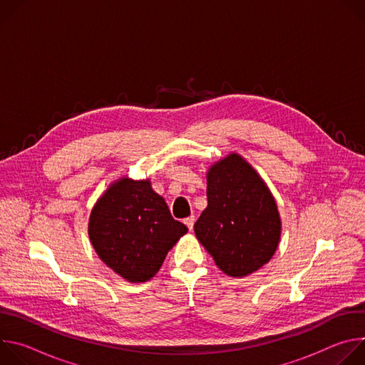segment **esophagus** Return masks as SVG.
<instances>
[{
    "label": "esophagus",
    "mask_w": 365,
    "mask_h": 365,
    "mask_svg": "<svg viewBox=\"0 0 365 365\" xmlns=\"http://www.w3.org/2000/svg\"><path fill=\"white\" fill-rule=\"evenodd\" d=\"M185 224H186V227L192 231L193 230V224H195V217L193 215H190V217H187V218H185V221H183Z\"/></svg>",
    "instance_id": "34e87169"
}]
</instances>
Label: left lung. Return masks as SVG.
Wrapping results in <instances>:
<instances>
[{
	"instance_id": "obj_1",
	"label": "left lung",
	"mask_w": 365,
	"mask_h": 365,
	"mask_svg": "<svg viewBox=\"0 0 365 365\" xmlns=\"http://www.w3.org/2000/svg\"><path fill=\"white\" fill-rule=\"evenodd\" d=\"M207 206L195 222L199 242L231 277H245L267 264L282 235L273 193L238 153L206 172Z\"/></svg>"
}]
</instances>
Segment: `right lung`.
<instances>
[{"instance_id":"right-lung-1","label":"right lung","mask_w":365,"mask_h":365,"mask_svg":"<svg viewBox=\"0 0 365 365\" xmlns=\"http://www.w3.org/2000/svg\"><path fill=\"white\" fill-rule=\"evenodd\" d=\"M187 232L172 218L165 197L150 179L123 176L95 202L88 235L98 257L130 283L158 274L168 252Z\"/></svg>"}]
</instances>
